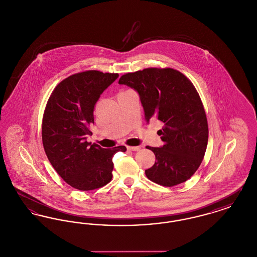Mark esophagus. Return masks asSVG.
<instances>
[{"label":"esophagus","instance_id":"obj_1","mask_svg":"<svg viewBox=\"0 0 257 257\" xmlns=\"http://www.w3.org/2000/svg\"><path fill=\"white\" fill-rule=\"evenodd\" d=\"M127 149L130 151H139L141 149L140 147H127Z\"/></svg>","mask_w":257,"mask_h":257}]
</instances>
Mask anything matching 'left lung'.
Listing matches in <instances>:
<instances>
[{
  "label": "left lung",
  "mask_w": 257,
  "mask_h": 257,
  "mask_svg": "<svg viewBox=\"0 0 257 257\" xmlns=\"http://www.w3.org/2000/svg\"><path fill=\"white\" fill-rule=\"evenodd\" d=\"M118 84L136 89L147 122L163 123L162 147H147L155 164L146 171L149 180L165 187L187 181L199 168L208 143L207 117L193 83L173 68L150 67L122 75Z\"/></svg>",
  "instance_id": "left-lung-1"
}]
</instances>
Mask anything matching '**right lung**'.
Listing matches in <instances>:
<instances>
[{
  "instance_id": "right-lung-1",
  "label": "right lung",
  "mask_w": 257,
  "mask_h": 257,
  "mask_svg": "<svg viewBox=\"0 0 257 257\" xmlns=\"http://www.w3.org/2000/svg\"><path fill=\"white\" fill-rule=\"evenodd\" d=\"M117 73L87 70L73 74L56 86L42 118V144L53 168L61 178L80 191L99 189L112 177V157L124 146L102 148L86 142L92 135L93 110L100 94Z\"/></svg>"
}]
</instances>
